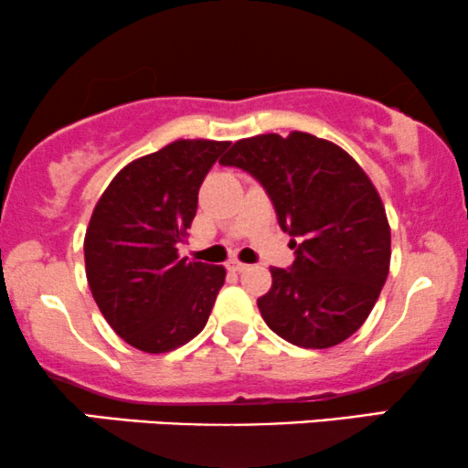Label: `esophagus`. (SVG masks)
Wrapping results in <instances>:
<instances>
[{
	"label": "esophagus",
	"mask_w": 468,
	"mask_h": 468,
	"mask_svg": "<svg viewBox=\"0 0 468 468\" xmlns=\"http://www.w3.org/2000/svg\"><path fill=\"white\" fill-rule=\"evenodd\" d=\"M228 269H229V271H236V273H243V271L250 269V264L239 262V261H229V262H228Z\"/></svg>",
	"instance_id": "1"
}]
</instances>
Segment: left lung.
<instances>
[{"label": "left lung", "mask_w": 468, "mask_h": 468, "mask_svg": "<svg viewBox=\"0 0 468 468\" xmlns=\"http://www.w3.org/2000/svg\"><path fill=\"white\" fill-rule=\"evenodd\" d=\"M218 163L251 173L292 236L295 262L271 269L273 284L258 299L264 323L303 349L347 340L371 314L390 267V225L362 166L305 132L243 138Z\"/></svg>", "instance_id": "8db88e82"}]
</instances>
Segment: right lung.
I'll list each match as a JSON object with an SVG mask.
<instances>
[{"label": "right lung", "mask_w": 468, "mask_h": 468, "mask_svg": "<svg viewBox=\"0 0 468 468\" xmlns=\"http://www.w3.org/2000/svg\"><path fill=\"white\" fill-rule=\"evenodd\" d=\"M225 141H176L123 166L84 236L86 280L103 319L132 347L166 354L204 330L225 282L221 264L177 256L206 173Z\"/></svg>", "instance_id": "obj_1"}]
</instances>
